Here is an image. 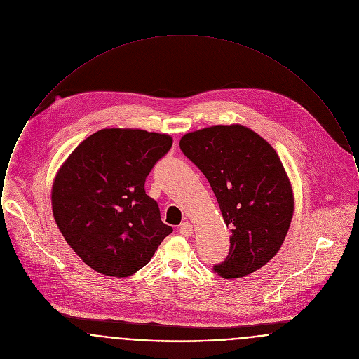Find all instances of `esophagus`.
Instances as JSON below:
<instances>
[{
  "mask_svg": "<svg viewBox=\"0 0 359 359\" xmlns=\"http://www.w3.org/2000/svg\"><path fill=\"white\" fill-rule=\"evenodd\" d=\"M178 231H180V234L184 236V237H191V234H193V226H191V223L185 222V223H182V224L180 226Z\"/></svg>",
  "mask_w": 359,
  "mask_h": 359,
  "instance_id": "1",
  "label": "esophagus"
}]
</instances>
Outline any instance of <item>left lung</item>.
<instances>
[{
  "label": "left lung",
  "mask_w": 359,
  "mask_h": 359,
  "mask_svg": "<svg viewBox=\"0 0 359 359\" xmlns=\"http://www.w3.org/2000/svg\"><path fill=\"white\" fill-rule=\"evenodd\" d=\"M180 148L208 180L224 223L230 250L214 271L233 279L268 263L286 238L294 198L275 149L241 125H216L185 135Z\"/></svg>",
  "instance_id": "8db88e82"
}]
</instances>
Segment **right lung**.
<instances>
[{
  "mask_svg": "<svg viewBox=\"0 0 359 359\" xmlns=\"http://www.w3.org/2000/svg\"><path fill=\"white\" fill-rule=\"evenodd\" d=\"M171 145L168 135L102 129L79 144L60 168L53 215L69 246L96 272L117 278L137 272L172 233L144 189Z\"/></svg>",
  "mask_w": 359,
  "mask_h": 359,
  "instance_id": "right-lung-1",
  "label": "right lung"
}]
</instances>
